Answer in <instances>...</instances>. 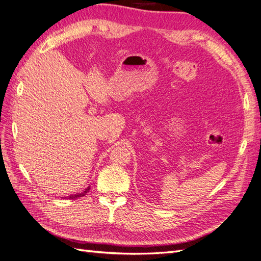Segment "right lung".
<instances>
[{
  "label": "right lung",
  "mask_w": 261,
  "mask_h": 261,
  "mask_svg": "<svg viewBox=\"0 0 261 261\" xmlns=\"http://www.w3.org/2000/svg\"><path fill=\"white\" fill-rule=\"evenodd\" d=\"M89 190H90V186H89L88 188H86V189H84V190H83L82 192H80V193H74V195H70V196H68V197H64V198H68V199H73V200H75V199H77V198L86 196L87 193L89 192Z\"/></svg>",
  "instance_id": "1"
}]
</instances>
